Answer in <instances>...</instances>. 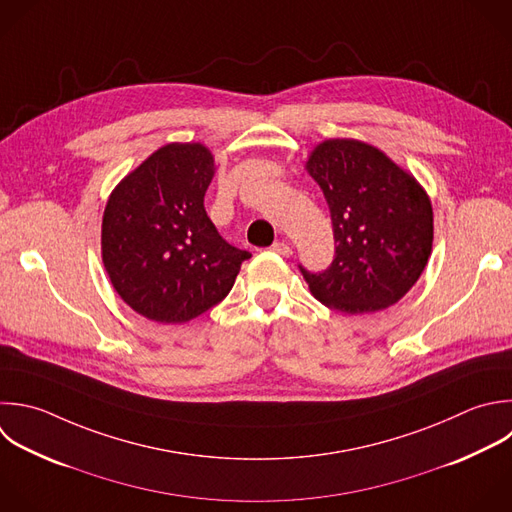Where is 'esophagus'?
Listing matches in <instances>:
<instances>
[{"instance_id": "esophagus-1", "label": "esophagus", "mask_w": 512, "mask_h": 512, "mask_svg": "<svg viewBox=\"0 0 512 512\" xmlns=\"http://www.w3.org/2000/svg\"><path fill=\"white\" fill-rule=\"evenodd\" d=\"M270 250H272L274 254L284 256V258H290V256H292V248H290L286 242H274V244L270 246Z\"/></svg>"}]
</instances>
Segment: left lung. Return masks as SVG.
<instances>
[{
    "mask_svg": "<svg viewBox=\"0 0 512 512\" xmlns=\"http://www.w3.org/2000/svg\"><path fill=\"white\" fill-rule=\"evenodd\" d=\"M306 168L328 202L336 244L326 270L298 264L312 294L344 314L396 304L432 250L426 192L380 150L356 140L322 142Z\"/></svg>",
    "mask_w": 512,
    "mask_h": 512,
    "instance_id": "left-lung-1",
    "label": "left lung"
}]
</instances>
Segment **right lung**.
<instances>
[{
  "instance_id": "obj_1",
  "label": "right lung",
  "mask_w": 512,
  "mask_h": 512,
  "mask_svg": "<svg viewBox=\"0 0 512 512\" xmlns=\"http://www.w3.org/2000/svg\"><path fill=\"white\" fill-rule=\"evenodd\" d=\"M214 158L202 144H168L112 192L102 258L122 300L162 322H188L234 286L252 254L228 244L204 208Z\"/></svg>"
}]
</instances>
